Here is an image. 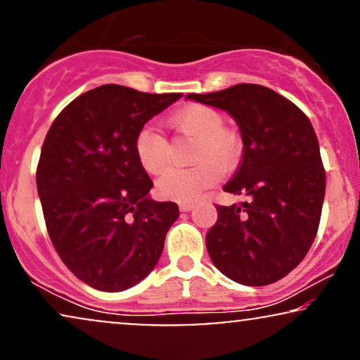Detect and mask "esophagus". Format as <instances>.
<instances>
[{
	"label": "esophagus",
	"mask_w": 360,
	"mask_h": 360,
	"mask_svg": "<svg viewBox=\"0 0 360 360\" xmlns=\"http://www.w3.org/2000/svg\"><path fill=\"white\" fill-rule=\"evenodd\" d=\"M180 212H190L193 208V203H180Z\"/></svg>",
	"instance_id": "1"
}]
</instances>
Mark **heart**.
<instances>
[{"label": "heart", "instance_id": "1", "mask_svg": "<svg viewBox=\"0 0 360 360\" xmlns=\"http://www.w3.org/2000/svg\"><path fill=\"white\" fill-rule=\"evenodd\" d=\"M170 127L184 139L193 140L190 160L197 163L185 170H170L157 181V192L165 200L193 202L240 162L243 140L240 133L225 127L224 115L207 105H188L173 113ZM133 148L141 168L160 175L170 163V148L153 127L145 125L136 133Z\"/></svg>", "mask_w": 360, "mask_h": 360}]
</instances>
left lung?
<instances>
[{"label": "left lung", "mask_w": 360, "mask_h": 360, "mask_svg": "<svg viewBox=\"0 0 360 360\" xmlns=\"http://www.w3.org/2000/svg\"><path fill=\"white\" fill-rule=\"evenodd\" d=\"M187 98L232 115L243 140L242 162L224 190L247 200L215 205L208 255L243 285L281 281L307 255L321 221L326 170L312 123L290 100L254 83Z\"/></svg>", "instance_id": "obj_1"}]
</instances>
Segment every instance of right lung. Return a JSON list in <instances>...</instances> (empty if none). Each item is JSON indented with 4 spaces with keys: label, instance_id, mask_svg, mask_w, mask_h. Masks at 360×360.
<instances>
[{
    "label": "right lung",
    "instance_id": "obj_1",
    "mask_svg": "<svg viewBox=\"0 0 360 360\" xmlns=\"http://www.w3.org/2000/svg\"><path fill=\"white\" fill-rule=\"evenodd\" d=\"M180 96L103 85L66 105L46 133L37 187L48 235L66 267L96 290L143 281L179 219L176 203L148 197L153 181L133 141Z\"/></svg>",
    "mask_w": 360,
    "mask_h": 360
}]
</instances>
